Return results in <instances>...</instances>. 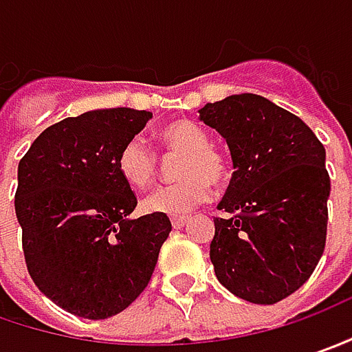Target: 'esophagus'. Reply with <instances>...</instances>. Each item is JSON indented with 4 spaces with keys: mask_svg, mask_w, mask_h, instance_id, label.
Here are the masks:
<instances>
[{
    "mask_svg": "<svg viewBox=\"0 0 352 352\" xmlns=\"http://www.w3.org/2000/svg\"><path fill=\"white\" fill-rule=\"evenodd\" d=\"M187 222H189V217H185V214H183V217H173V219H171V224H173V228H175V230L183 228Z\"/></svg>",
    "mask_w": 352,
    "mask_h": 352,
    "instance_id": "obj_1",
    "label": "esophagus"
}]
</instances>
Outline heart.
Masks as SVG:
<instances>
[{"mask_svg": "<svg viewBox=\"0 0 352 352\" xmlns=\"http://www.w3.org/2000/svg\"><path fill=\"white\" fill-rule=\"evenodd\" d=\"M163 151L183 155L177 167L181 181L160 187L144 199V210L163 217H183L212 197L214 183L222 185L230 177V163L217 151L210 135L191 120H175L155 131ZM118 171L135 189L149 187L157 177V155L135 135L128 140L118 155Z\"/></svg>", "mask_w": 352, "mask_h": 352, "instance_id": "b5f03b06", "label": "heart"}]
</instances>
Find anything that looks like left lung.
Returning a JSON list of instances; mask_svg holds the SVG:
<instances>
[{
  "label": "left lung",
  "instance_id": "obj_1",
  "mask_svg": "<svg viewBox=\"0 0 352 352\" xmlns=\"http://www.w3.org/2000/svg\"><path fill=\"white\" fill-rule=\"evenodd\" d=\"M199 114L234 163L219 203L224 217L214 219V274L238 298L278 303L309 280L325 250V147L298 116L258 94L228 96Z\"/></svg>",
  "mask_w": 352,
  "mask_h": 352
}]
</instances>
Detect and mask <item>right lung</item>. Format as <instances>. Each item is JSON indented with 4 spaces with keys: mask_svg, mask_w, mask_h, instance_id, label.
<instances>
[{
    "mask_svg": "<svg viewBox=\"0 0 352 352\" xmlns=\"http://www.w3.org/2000/svg\"><path fill=\"white\" fill-rule=\"evenodd\" d=\"M151 112L92 110L43 131L19 161L15 214L29 276L58 307L85 319L124 311L147 287L171 232L138 205L118 171L124 144Z\"/></svg>",
    "mask_w": 352,
    "mask_h": 352,
    "instance_id": "1",
    "label": "right lung"
}]
</instances>
